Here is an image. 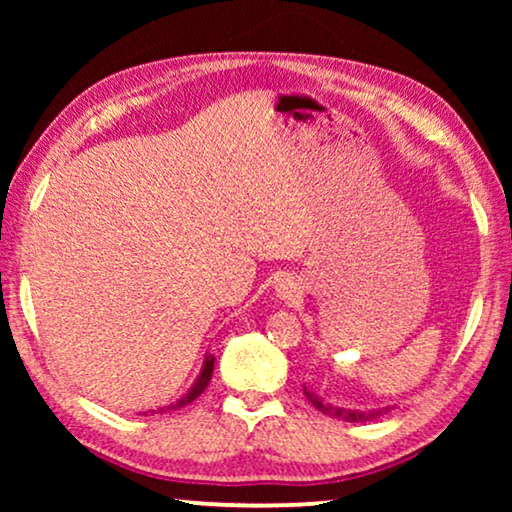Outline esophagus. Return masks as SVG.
Returning <instances> with one entry per match:
<instances>
[{
  "mask_svg": "<svg viewBox=\"0 0 512 512\" xmlns=\"http://www.w3.org/2000/svg\"><path fill=\"white\" fill-rule=\"evenodd\" d=\"M279 296H282V298H291V296H293V286H289V284H279Z\"/></svg>",
  "mask_w": 512,
  "mask_h": 512,
  "instance_id": "34e87169",
  "label": "esophagus"
}]
</instances>
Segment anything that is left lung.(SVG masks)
Masks as SVG:
<instances>
[{
  "mask_svg": "<svg viewBox=\"0 0 512 512\" xmlns=\"http://www.w3.org/2000/svg\"><path fill=\"white\" fill-rule=\"evenodd\" d=\"M305 396L307 401H310L314 408L324 412V415H333V417H340V419H347V422H368V419H373L377 415H382V412H387L389 408L384 410H370V412H361V410H342V408H333V405H326L324 401H319V396H314L312 391L305 389Z\"/></svg>",
  "mask_w": 512,
  "mask_h": 512,
  "instance_id": "8db88e82",
  "label": "left lung"
}]
</instances>
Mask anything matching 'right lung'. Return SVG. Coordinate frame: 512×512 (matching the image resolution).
<instances>
[{
    "label": "right lung",
    "mask_w": 512,
    "mask_h": 512,
    "mask_svg": "<svg viewBox=\"0 0 512 512\" xmlns=\"http://www.w3.org/2000/svg\"><path fill=\"white\" fill-rule=\"evenodd\" d=\"M212 370H214V356H205V366H202V373H200V377H198V382L193 384V389L188 391V394L181 398V401L174 405V408H181V405H186V403H191V401H195V398H198L202 391L207 389V384H209V380H212Z\"/></svg>",
    "instance_id": "right-lung-1"
}]
</instances>
